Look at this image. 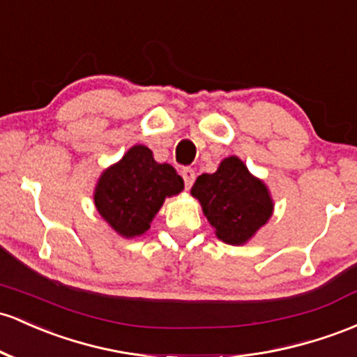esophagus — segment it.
I'll return each mask as SVG.
<instances>
[{"label": "esophagus", "mask_w": 357, "mask_h": 357, "mask_svg": "<svg viewBox=\"0 0 357 357\" xmlns=\"http://www.w3.org/2000/svg\"><path fill=\"white\" fill-rule=\"evenodd\" d=\"M181 176H183V179H185L186 190H190V188L193 186L195 178H197V174H195V171L191 169V167H185V169L181 171Z\"/></svg>", "instance_id": "34e87169"}]
</instances>
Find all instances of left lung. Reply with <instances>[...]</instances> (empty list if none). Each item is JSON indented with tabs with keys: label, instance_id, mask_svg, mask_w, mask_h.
Here are the masks:
<instances>
[{
	"label": "left lung",
	"instance_id": "8db88e82",
	"mask_svg": "<svg viewBox=\"0 0 357 357\" xmlns=\"http://www.w3.org/2000/svg\"><path fill=\"white\" fill-rule=\"evenodd\" d=\"M215 236L230 245H244L269 222L271 191L237 155L225 158L213 174H202L191 188Z\"/></svg>",
	"mask_w": 357,
	"mask_h": 357
}]
</instances>
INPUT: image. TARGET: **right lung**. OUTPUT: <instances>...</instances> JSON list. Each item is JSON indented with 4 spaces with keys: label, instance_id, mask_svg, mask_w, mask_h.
I'll return each mask as SVG.
<instances>
[{
    "label": "right lung",
    "instance_id": "right-lung-1",
    "mask_svg": "<svg viewBox=\"0 0 357 357\" xmlns=\"http://www.w3.org/2000/svg\"><path fill=\"white\" fill-rule=\"evenodd\" d=\"M185 190L171 164H159L142 144L132 146L119 162L98 178L95 206L105 222L123 238L144 236L166 198Z\"/></svg>",
    "mask_w": 357,
    "mask_h": 357
}]
</instances>
